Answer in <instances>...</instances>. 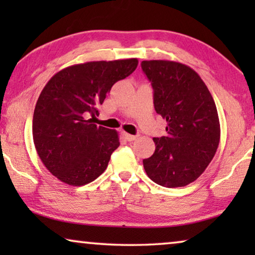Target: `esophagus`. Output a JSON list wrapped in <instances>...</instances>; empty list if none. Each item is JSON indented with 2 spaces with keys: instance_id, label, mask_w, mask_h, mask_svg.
<instances>
[{
  "instance_id": "obj_1",
  "label": "esophagus",
  "mask_w": 255,
  "mask_h": 255,
  "mask_svg": "<svg viewBox=\"0 0 255 255\" xmlns=\"http://www.w3.org/2000/svg\"><path fill=\"white\" fill-rule=\"evenodd\" d=\"M124 137L127 138V140L128 141H133L138 138V135H133V134H128V133H124Z\"/></svg>"
}]
</instances>
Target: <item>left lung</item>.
<instances>
[{
  "mask_svg": "<svg viewBox=\"0 0 255 255\" xmlns=\"http://www.w3.org/2000/svg\"><path fill=\"white\" fill-rule=\"evenodd\" d=\"M153 88L156 114L167 122V135L153 138L155 151L142 160L145 172L167 188L194 182L211 162L221 139L217 108L194 69L167 60L141 61Z\"/></svg>",
  "mask_w": 255,
  "mask_h": 255,
  "instance_id": "obj_1",
  "label": "left lung"
}]
</instances>
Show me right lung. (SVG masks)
I'll return each instance as SVG.
<instances>
[{
    "label": "right lung",
    "instance_id": "add662e5",
    "mask_svg": "<svg viewBox=\"0 0 255 255\" xmlns=\"http://www.w3.org/2000/svg\"><path fill=\"white\" fill-rule=\"evenodd\" d=\"M138 59L90 61L69 66L51 78L33 113L32 134L45 167L62 182L83 186L97 179L120 146L116 130L97 127L111 87L134 72Z\"/></svg>",
    "mask_w": 255,
    "mask_h": 255
}]
</instances>
